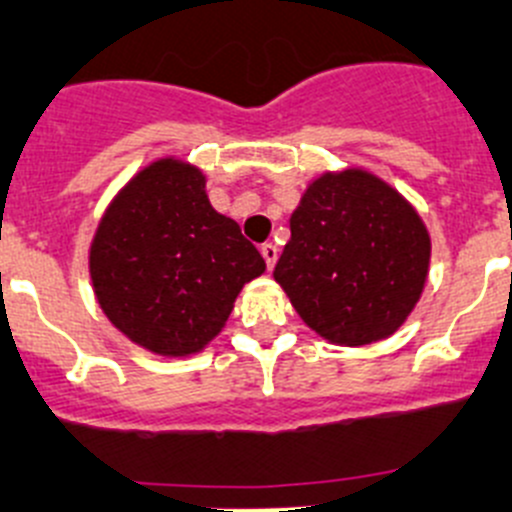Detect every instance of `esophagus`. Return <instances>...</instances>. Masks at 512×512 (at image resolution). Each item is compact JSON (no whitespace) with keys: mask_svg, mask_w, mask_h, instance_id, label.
<instances>
[{"mask_svg":"<svg viewBox=\"0 0 512 512\" xmlns=\"http://www.w3.org/2000/svg\"><path fill=\"white\" fill-rule=\"evenodd\" d=\"M261 256H264L266 266H269V269H274L276 259H279V248H276L274 243H264V246H261Z\"/></svg>","mask_w":512,"mask_h":512,"instance_id":"1","label":"esophagus"}]
</instances>
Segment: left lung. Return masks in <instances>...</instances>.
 Here are the masks:
<instances>
[{"mask_svg": "<svg viewBox=\"0 0 512 512\" xmlns=\"http://www.w3.org/2000/svg\"><path fill=\"white\" fill-rule=\"evenodd\" d=\"M289 231L274 279L309 330L363 348L409 320L429 276L431 238L396 187L360 167L322 172Z\"/></svg>", "mask_w": 512, "mask_h": 512, "instance_id": "8db88e82", "label": "left lung"}]
</instances>
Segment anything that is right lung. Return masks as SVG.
Returning a JSON list of instances; mask_svg holds the SVG:
<instances>
[{
	"label": "right lung",
	"instance_id": "right-lung-1",
	"mask_svg": "<svg viewBox=\"0 0 512 512\" xmlns=\"http://www.w3.org/2000/svg\"><path fill=\"white\" fill-rule=\"evenodd\" d=\"M200 167L159 157L103 210L88 248L96 302L134 345L162 358L208 348L266 261L210 205Z\"/></svg>",
	"mask_w": 512,
	"mask_h": 512
}]
</instances>
